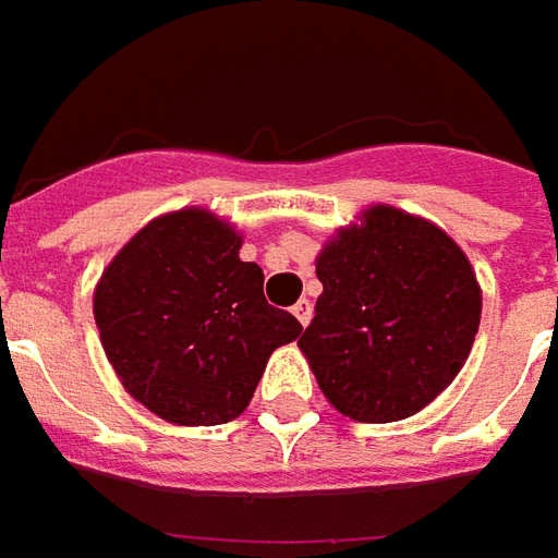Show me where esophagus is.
<instances>
[{"mask_svg":"<svg viewBox=\"0 0 558 558\" xmlns=\"http://www.w3.org/2000/svg\"><path fill=\"white\" fill-rule=\"evenodd\" d=\"M294 315H298V322L303 324V327H306V324L312 322V303L310 300H298V303H294Z\"/></svg>","mask_w":558,"mask_h":558,"instance_id":"esophagus-1","label":"esophagus"}]
</instances>
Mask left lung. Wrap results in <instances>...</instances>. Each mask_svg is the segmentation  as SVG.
<instances>
[{
    "instance_id": "1",
    "label": "left lung",
    "mask_w": 558,
    "mask_h": 558,
    "mask_svg": "<svg viewBox=\"0 0 558 558\" xmlns=\"http://www.w3.org/2000/svg\"><path fill=\"white\" fill-rule=\"evenodd\" d=\"M315 272L324 291L298 345L336 412L402 421L457 378L481 324V286L441 228L378 204L322 248Z\"/></svg>"
}]
</instances>
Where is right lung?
Wrapping results in <instances>:
<instances>
[{"instance_id":"add662e5","label":"right lung","mask_w":558,"mask_h":558,"mask_svg":"<svg viewBox=\"0 0 558 558\" xmlns=\"http://www.w3.org/2000/svg\"><path fill=\"white\" fill-rule=\"evenodd\" d=\"M243 236L201 207L165 213L117 252L96 286L101 345L122 387L161 421L228 424L300 322L264 298Z\"/></svg>"}]
</instances>
